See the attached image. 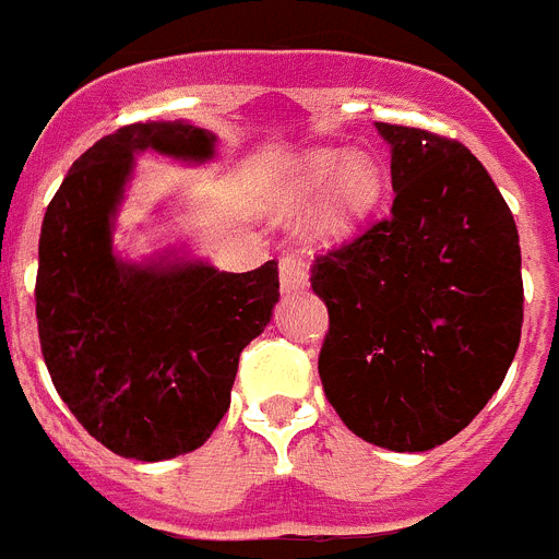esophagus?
<instances>
[{"label":"esophagus","mask_w":559,"mask_h":559,"mask_svg":"<svg viewBox=\"0 0 559 559\" xmlns=\"http://www.w3.org/2000/svg\"><path fill=\"white\" fill-rule=\"evenodd\" d=\"M278 273H281V289H284L286 295L304 293V289L309 286V266L307 261L300 259L298 252H286L278 264Z\"/></svg>","instance_id":"1"}]
</instances>
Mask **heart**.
<instances>
[{
	"mask_svg": "<svg viewBox=\"0 0 559 559\" xmlns=\"http://www.w3.org/2000/svg\"><path fill=\"white\" fill-rule=\"evenodd\" d=\"M284 193L293 205L320 197L312 233L323 241L346 239L371 216L385 193L382 165L366 152L340 154L334 148H314L300 154L284 179Z\"/></svg>",
	"mask_w": 559,
	"mask_h": 559,
	"instance_id": "b5f03b06",
	"label": "heart"
}]
</instances>
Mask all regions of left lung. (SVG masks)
Here are the masks:
<instances>
[{
  "label": "left lung",
  "instance_id": "1",
  "mask_svg": "<svg viewBox=\"0 0 559 559\" xmlns=\"http://www.w3.org/2000/svg\"><path fill=\"white\" fill-rule=\"evenodd\" d=\"M391 145V216L318 255L329 309L323 391L352 433L425 453L501 388L523 326L512 211L475 154L425 129L377 123Z\"/></svg>",
  "mask_w": 559,
  "mask_h": 559
}]
</instances>
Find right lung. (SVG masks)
<instances>
[{"mask_svg": "<svg viewBox=\"0 0 559 559\" xmlns=\"http://www.w3.org/2000/svg\"><path fill=\"white\" fill-rule=\"evenodd\" d=\"M186 120L106 134L72 163L38 239L36 318L47 371L84 430L111 453L163 461L202 448L230 407L239 357L278 304V264L219 273L207 261L132 264L111 230L134 157H213Z\"/></svg>", "mask_w": 559, "mask_h": 559, "instance_id": "add662e5", "label": "right lung"}]
</instances>
